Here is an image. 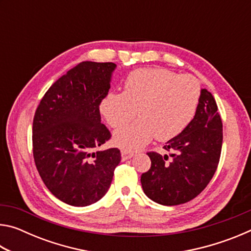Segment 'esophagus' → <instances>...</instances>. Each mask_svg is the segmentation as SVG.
I'll list each match as a JSON object with an SVG mask.
<instances>
[{"instance_id":"1","label":"esophagus","mask_w":251,"mask_h":251,"mask_svg":"<svg viewBox=\"0 0 251 251\" xmlns=\"http://www.w3.org/2000/svg\"><path fill=\"white\" fill-rule=\"evenodd\" d=\"M121 154H122V159L123 160H127V159H129V158H131V157L134 156V152L133 151H127V150H123L121 151Z\"/></svg>"}]
</instances>
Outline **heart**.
<instances>
[{"mask_svg":"<svg viewBox=\"0 0 251 251\" xmlns=\"http://www.w3.org/2000/svg\"><path fill=\"white\" fill-rule=\"evenodd\" d=\"M201 84L193 75H179L165 69H141L127 76L124 92H110L100 101V110L109 126H124L136 115L138 121L118 129L114 143L135 151L156 135L168 141L184 130L196 114Z\"/></svg>","mask_w":251,"mask_h":251,"instance_id":"heart-1","label":"heart"}]
</instances>
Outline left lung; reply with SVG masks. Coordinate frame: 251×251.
<instances>
[{
    "label": "left lung",
    "mask_w": 251,
    "mask_h": 251,
    "mask_svg": "<svg viewBox=\"0 0 251 251\" xmlns=\"http://www.w3.org/2000/svg\"><path fill=\"white\" fill-rule=\"evenodd\" d=\"M214 96L201 90L192 122L163 147L168 155L150 151V171L141 182L144 193L164 206L185 203L198 196L217 169L223 145V123Z\"/></svg>",
    "instance_id": "8db88e82"
}]
</instances>
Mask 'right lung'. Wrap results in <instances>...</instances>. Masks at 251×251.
I'll return each mask as SVG.
<instances>
[{
	"label": "right lung",
	"instance_id": "right-lung-1",
	"mask_svg": "<svg viewBox=\"0 0 251 251\" xmlns=\"http://www.w3.org/2000/svg\"><path fill=\"white\" fill-rule=\"evenodd\" d=\"M115 69L114 63H79L49 88L34 115L36 168L50 192L67 205L99 201L121 161L118 148L97 151L110 138L100 104Z\"/></svg>",
	"mask_w": 251,
	"mask_h": 251
}]
</instances>
